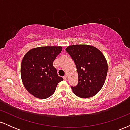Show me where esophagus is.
Segmentation results:
<instances>
[{
  "label": "esophagus",
  "instance_id": "esophagus-1",
  "mask_svg": "<svg viewBox=\"0 0 130 130\" xmlns=\"http://www.w3.org/2000/svg\"><path fill=\"white\" fill-rule=\"evenodd\" d=\"M63 79L65 80H67V76H63Z\"/></svg>",
  "mask_w": 130,
  "mask_h": 130
}]
</instances>
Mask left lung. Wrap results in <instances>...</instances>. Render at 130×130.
I'll list each match as a JSON object with an SVG mask.
<instances>
[{
    "mask_svg": "<svg viewBox=\"0 0 130 130\" xmlns=\"http://www.w3.org/2000/svg\"><path fill=\"white\" fill-rule=\"evenodd\" d=\"M66 51L74 60L78 74V83L71 87L80 98L94 96L103 87L108 73V63L103 53L93 46L75 44L68 46Z\"/></svg>",
    "mask_w": 130,
    "mask_h": 130,
    "instance_id": "left-lung-1",
    "label": "left lung"
}]
</instances>
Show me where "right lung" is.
Returning <instances> with one entry per match:
<instances>
[{"label": "right lung", "instance_id": "1", "mask_svg": "<svg viewBox=\"0 0 130 130\" xmlns=\"http://www.w3.org/2000/svg\"><path fill=\"white\" fill-rule=\"evenodd\" d=\"M62 50L61 46H42L32 49L24 56L21 66V79L26 90L35 97H50L58 83L63 80L53 65Z\"/></svg>", "mask_w": 130, "mask_h": 130}]
</instances>
